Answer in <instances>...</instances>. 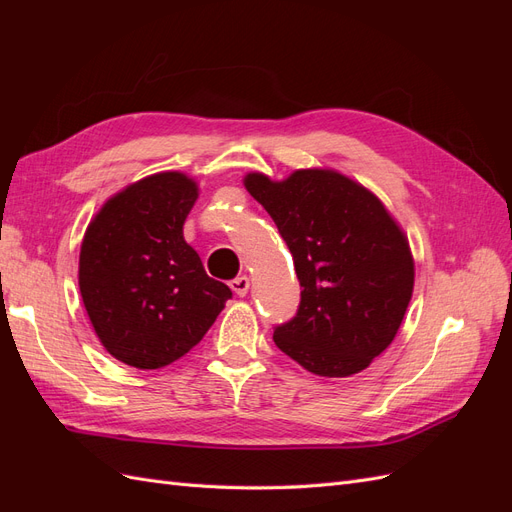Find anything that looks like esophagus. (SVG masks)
Returning <instances> with one entry per match:
<instances>
[{"instance_id": "obj_1", "label": "esophagus", "mask_w": 512, "mask_h": 512, "mask_svg": "<svg viewBox=\"0 0 512 512\" xmlns=\"http://www.w3.org/2000/svg\"><path fill=\"white\" fill-rule=\"evenodd\" d=\"M230 288H232V292L237 294V297H245L247 290H250V277H247V275L235 277V280L230 282Z\"/></svg>"}]
</instances>
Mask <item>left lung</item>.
Returning a JSON list of instances; mask_svg holds the SVG:
<instances>
[{"label": "left lung", "mask_w": 512, "mask_h": 512, "mask_svg": "<svg viewBox=\"0 0 512 512\" xmlns=\"http://www.w3.org/2000/svg\"><path fill=\"white\" fill-rule=\"evenodd\" d=\"M267 209L301 284L297 316L273 342L307 371L359 374L391 346L414 288L404 230L376 194L329 168H301L284 181L243 179Z\"/></svg>", "instance_id": "left-lung-1"}]
</instances>
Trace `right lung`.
Listing matches in <instances>:
<instances>
[{
  "label": "right lung",
  "mask_w": 512,
  "mask_h": 512,
  "mask_svg": "<svg viewBox=\"0 0 512 512\" xmlns=\"http://www.w3.org/2000/svg\"><path fill=\"white\" fill-rule=\"evenodd\" d=\"M198 185L177 170L108 198L89 222L79 288L102 346L117 361L158 369L205 337L232 292L183 239Z\"/></svg>",
  "instance_id": "obj_1"
}]
</instances>
